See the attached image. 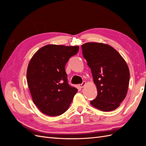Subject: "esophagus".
<instances>
[{"mask_svg":"<svg viewBox=\"0 0 146 146\" xmlns=\"http://www.w3.org/2000/svg\"><path fill=\"white\" fill-rule=\"evenodd\" d=\"M86 84V82H83V83L82 84H80V85H79V86H80V88H84V87L85 86Z\"/></svg>","mask_w":146,"mask_h":146,"instance_id":"34e87169","label":"esophagus"}]
</instances>
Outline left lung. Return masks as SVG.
Returning a JSON list of instances; mask_svg holds the SVG:
<instances>
[{
    "label": "left lung",
    "mask_w": 146,
    "mask_h": 146,
    "mask_svg": "<svg viewBox=\"0 0 146 146\" xmlns=\"http://www.w3.org/2000/svg\"><path fill=\"white\" fill-rule=\"evenodd\" d=\"M82 48L98 90L97 98L90 104L102 111H113L120 106L127 95L129 66L115 48L107 44L86 42Z\"/></svg>",
    "instance_id": "1"
}]
</instances>
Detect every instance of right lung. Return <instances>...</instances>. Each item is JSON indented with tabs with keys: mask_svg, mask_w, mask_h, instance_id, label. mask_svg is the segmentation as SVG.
Returning a JSON list of instances; mask_svg holds the SVG:
<instances>
[{
	"mask_svg": "<svg viewBox=\"0 0 146 146\" xmlns=\"http://www.w3.org/2000/svg\"><path fill=\"white\" fill-rule=\"evenodd\" d=\"M78 50V46L48 44L35 52L29 61L27 81L30 94L34 104L46 115L64 113L78 91L68 85L65 65Z\"/></svg>",
	"mask_w": 146,
	"mask_h": 146,
	"instance_id": "1",
	"label": "right lung"
}]
</instances>
